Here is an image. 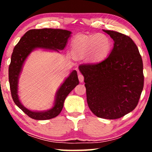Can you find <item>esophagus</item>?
I'll return each instance as SVG.
<instances>
[{"instance_id": "obj_1", "label": "esophagus", "mask_w": 152, "mask_h": 152, "mask_svg": "<svg viewBox=\"0 0 152 152\" xmlns=\"http://www.w3.org/2000/svg\"><path fill=\"white\" fill-rule=\"evenodd\" d=\"M78 78H79V80H80V82H84V75H82V74H79L78 75Z\"/></svg>"}]
</instances>
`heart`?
I'll list each match as a JSON object with an SVG mask.
<instances>
[{
	"mask_svg": "<svg viewBox=\"0 0 152 152\" xmlns=\"http://www.w3.org/2000/svg\"><path fill=\"white\" fill-rule=\"evenodd\" d=\"M111 43L109 37L104 34H94L82 37L73 42V52L77 57L88 55L91 60H100L109 53Z\"/></svg>",
	"mask_w": 152,
	"mask_h": 152,
	"instance_id": "1",
	"label": "heart"
}]
</instances>
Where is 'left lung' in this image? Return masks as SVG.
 <instances>
[{
  "instance_id": "1",
  "label": "left lung",
  "mask_w": 152,
  "mask_h": 152,
  "mask_svg": "<svg viewBox=\"0 0 152 152\" xmlns=\"http://www.w3.org/2000/svg\"><path fill=\"white\" fill-rule=\"evenodd\" d=\"M114 41L110 55L102 61L81 64L86 100L97 117H123L138 105L143 86V64L138 47L129 37L104 30Z\"/></svg>"
}]
</instances>
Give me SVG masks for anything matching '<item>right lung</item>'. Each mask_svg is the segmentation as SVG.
<instances>
[{"mask_svg":"<svg viewBox=\"0 0 152 152\" xmlns=\"http://www.w3.org/2000/svg\"><path fill=\"white\" fill-rule=\"evenodd\" d=\"M71 32L60 29H34L28 30L14 47L9 66V82L12 99L18 108L29 117L34 120H45L57 117L61 113L67 95L79 84L77 73L73 70L60 87L57 93L54 107L48 111L34 112L26 109L20 102L17 94L18 79L23 62L35 48L63 50Z\"/></svg>","mask_w":152,"mask_h":152,"instance_id":"1","label":"right lung"}]
</instances>
